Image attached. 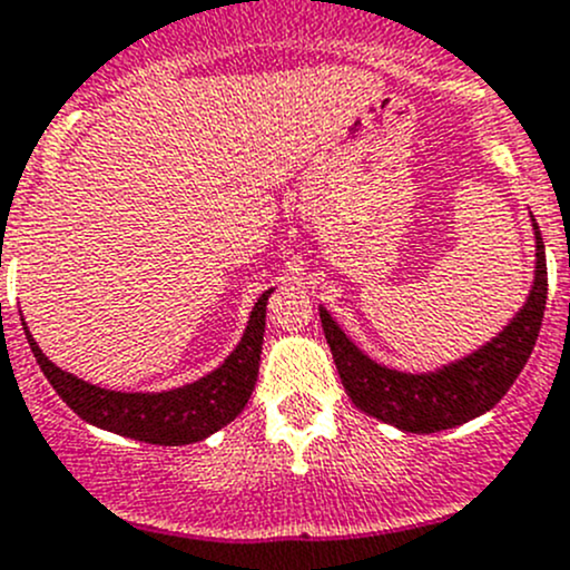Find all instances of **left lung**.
Returning <instances> with one entry per match:
<instances>
[{"label":"left lung","instance_id":"8db88e82","mask_svg":"<svg viewBox=\"0 0 570 570\" xmlns=\"http://www.w3.org/2000/svg\"><path fill=\"white\" fill-rule=\"evenodd\" d=\"M534 232V278L524 306L482 347L428 372H402L370 358L320 306L322 331L353 405L405 433H439L491 411L532 355L546 308V248Z\"/></svg>","mask_w":570,"mask_h":570}]
</instances>
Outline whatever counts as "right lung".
Masks as SVG:
<instances>
[{
    "label": "right lung",
    "mask_w": 570,
    "mask_h": 570,
    "mask_svg": "<svg viewBox=\"0 0 570 570\" xmlns=\"http://www.w3.org/2000/svg\"><path fill=\"white\" fill-rule=\"evenodd\" d=\"M269 295L273 289L258 297L243 338L217 370L168 392H115V389H101L82 381L46 358L24 320L21 325H24V336L40 372L79 419L94 428L146 441V444L181 446L209 439L212 433L234 422L248 405L258 377V361H262Z\"/></svg>",
    "instance_id": "1"
}]
</instances>
